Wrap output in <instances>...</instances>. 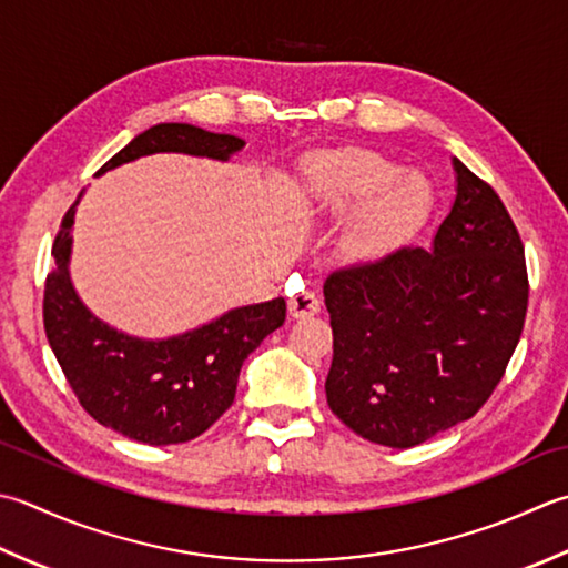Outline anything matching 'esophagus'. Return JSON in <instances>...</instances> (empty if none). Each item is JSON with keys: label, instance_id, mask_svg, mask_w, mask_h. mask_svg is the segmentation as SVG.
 Segmentation results:
<instances>
[{"label": "esophagus", "instance_id": "esophagus-1", "mask_svg": "<svg viewBox=\"0 0 568 568\" xmlns=\"http://www.w3.org/2000/svg\"><path fill=\"white\" fill-rule=\"evenodd\" d=\"M287 313H291L293 320H305V317H313L320 313V300L315 293H297L291 300H287Z\"/></svg>", "mask_w": 568, "mask_h": 568}]
</instances>
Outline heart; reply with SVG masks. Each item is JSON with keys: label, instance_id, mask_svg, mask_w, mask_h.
<instances>
[{"label": "heart", "instance_id": "b5f03b06", "mask_svg": "<svg viewBox=\"0 0 568 568\" xmlns=\"http://www.w3.org/2000/svg\"><path fill=\"white\" fill-rule=\"evenodd\" d=\"M307 202L322 219L342 221L337 258L349 268H369L414 236L430 209L424 176L404 172L372 150L317 154L303 162Z\"/></svg>", "mask_w": 568, "mask_h": 568}]
</instances>
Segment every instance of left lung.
I'll list each match as a JSON object with an SVG mask.
<instances>
[{
    "label": "left lung",
    "mask_w": 568,
    "mask_h": 568,
    "mask_svg": "<svg viewBox=\"0 0 568 568\" xmlns=\"http://www.w3.org/2000/svg\"><path fill=\"white\" fill-rule=\"evenodd\" d=\"M430 248H398L325 281L327 404L357 436L414 448L473 418L503 379L527 315L525 246L495 189L458 158Z\"/></svg>",
    "instance_id": "8db88e82"
}]
</instances>
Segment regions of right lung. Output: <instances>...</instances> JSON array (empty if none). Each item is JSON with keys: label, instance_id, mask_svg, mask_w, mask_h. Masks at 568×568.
Masks as SVG:
<instances>
[{"label": "right lung", "instance_id": "obj_1", "mask_svg": "<svg viewBox=\"0 0 568 568\" xmlns=\"http://www.w3.org/2000/svg\"><path fill=\"white\" fill-rule=\"evenodd\" d=\"M236 135H219L186 122L144 130L98 174L158 152L226 162L243 150ZM65 211L53 241L55 268L43 291V327L51 349L81 406L100 426L148 446H174L202 436L236 396L241 366L285 322V300L233 307L206 325L166 339L125 335L95 317L71 281L73 216Z\"/></svg>", "mask_w": 568, "mask_h": 568}]
</instances>
